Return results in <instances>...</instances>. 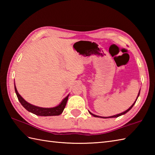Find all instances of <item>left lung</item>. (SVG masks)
Instances as JSON below:
<instances>
[{
	"label": "left lung",
	"instance_id": "left-lung-1",
	"mask_svg": "<svg viewBox=\"0 0 155 155\" xmlns=\"http://www.w3.org/2000/svg\"><path fill=\"white\" fill-rule=\"evenodd\" d=\"M140 91H139V94H138V96H137V99H136V101L134 102V103L131 105V106L130 107V108H128V109L127 110H125V111H124L123 113H120V114H116V115H113V116H110V117H99V116H97V115H95V114H93V113H91L90 111H88L89 112V113L91 114V115H93V117H101V118H117V117H120V116H121V115H123V114H126L127 113H128V111H129L131 108H133V107L134 106V104H135V103H136V101H137V98H138V97H139V94H140Z\"/></svg>",
	"mask_w": 155,
	"mask_h": 155
}]
</instances>
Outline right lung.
<instances>
[{
    "mask_svg": "<svg viewBox=\"0 0 155 155\" xmlns=\"http://www.w3.org/2000/svg\"><path fill=\"white\" fill-rule=\"evenodd\" d=\"M15 93L16 94V96H17L18 99L20 103L22 105V107H24L26 110H27L30 113H33L36 115H38V116H43V117H47V116H58V115H60L62 114V112H63L66 104H67L68 98L69 94L68 96L66 97L63 100L61 101V103L57 105V107H52V108H43V107H40L35 106V105L31 104L28 103V102L26 101L24 98H23L21 95L19 94L18 93L17 89H16L15 83Z\"/></svg>",
    "mask_w": 155,
    "mask_h": 155,
    "instance_id": "1",
    "label": "right lung"
}]
</instances>
